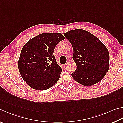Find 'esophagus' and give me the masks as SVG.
Segmentation results:
<instances>
[{
	"label": "esophagus",
	"instance_id": "obj_1",
	"mask_svg": "<svg viewBox=\"0 0 123 123\" xmlns=\"http://www.w3.org/2000/svg\"><path fill=\"white\" fill-rule=\"evenodd\" d=\"M68 63H69L68 62H66V64H64V67H67L68 65Z\"/></svg>",
	"mask_w": 123,
	"mask_h": 123
}]
</instances>
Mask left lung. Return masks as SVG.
<instances>
[{"label":"left lung","mask_w":123,"mask_h":123,"mask_svg":"<svg viewBox=\"0 0 123 123\" xmlns=\"http://www.w3.org/2000/svg\"><path fill=\"white\" fill-rule=\"evenodd\" d=\"M71 44L76 69L71 76L76 81L89 86L103 79L109 69V53L106 46L88 31L81 29L63 33Z\"/></svg>","instance_id":"1"}]
</instances>
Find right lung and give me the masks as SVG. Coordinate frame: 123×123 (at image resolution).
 Wrapping results in <instances>:
<instances>
[{"label": "right lung", "mask_w": 123, "mask_h": 123, "mask_svg": "<svg viewBox=\"0 0 123 123\" xmlns=\"http://www.w3.org/2000/svg\"><path fill=\"white\" fill-rule=\"evenodd\" d=\"M64 39L61 33H42L24 46L18 66L24 81L31 88L46 90L59 80L62 69L53 53L56 44Z\"/></svg>", "instance_id": "obj_1"}]
</instances>
